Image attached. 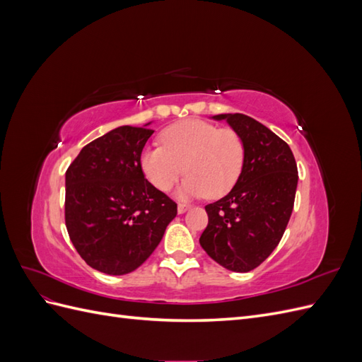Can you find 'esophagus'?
<instances>
[{
	"label": "esophagus",
	"mask_w": 362,
	"mask_h": 362,
	"mask_svg": "<svg viewBox=\"0 0 362 362\" xmlns=\"http://www.w3.org/2000/svg\"><path fill=\"white\" fill-rule=\"evenodd\" d=\"M187 210H190V205H187V204H178V213L180 214H184Z\"/></svg>",
	"instance_id": "1"
}]
</instances>
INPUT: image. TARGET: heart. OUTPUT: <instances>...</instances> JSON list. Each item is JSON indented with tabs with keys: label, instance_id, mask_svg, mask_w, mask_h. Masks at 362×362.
<instances>
[{
	"label": "heart",
	"instance_id": "b5f03b06",
	"mask_svg": "<svg viewBox=\"0 0 362 362\" xmlns=\"http://www.w3.org/2000/svg\"><path fill=\"white\" fill-rule=\"evenodd\" d=\"M160 140L161 146L145 148L139 161L145 178L161 192H168L184 169L187 177L180 185L178 196L221 198L243 172L245 141L231 128L187 119L168 127Z\"/></svg>",
	"mask_w": 362,
	"mask_h": 362
}]
</instances>
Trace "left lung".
<instances>
[{
  "mask_svg": "<svg viewBox=\"0 0 362 362\" xmlns=\"http://www.w3.org/2000/svg\"><path fill=\"white\" fill-rule=\"evenodd\" d=\"M242 136L243 172L226 196L205 206L208 225L199 243L216 262L233 272L258 267L286 231L298 187L290 146L267 127L242 113L216 115Z\"/></svg>",
  "mask_w": 362,
  "mask_h": 362,
  "instance_id": "left-lung-1",
  "label": "left lung"
}]
</instances>
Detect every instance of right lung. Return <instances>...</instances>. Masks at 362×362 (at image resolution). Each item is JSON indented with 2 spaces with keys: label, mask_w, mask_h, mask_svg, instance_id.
Here are the masks:
<instances>
[{
  "label": "right lung",
  "mask_w": 362,
  "mask_h": 362,
  "mask_svg": "<svg viewBox=\"0 0 362 362\" xmlns=\"http://www.w3.org/2000/svg\"><path fill=\"white\" fill-rule=\"evenodd\" d=\"M149 124L108 131L66 170L69 238L87 264L107 275H127L144 264L177 216V204L140 169V154L154 133Z\"/></svg>",
  "instance_id": "obj_1"
}]
</instances>
